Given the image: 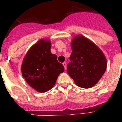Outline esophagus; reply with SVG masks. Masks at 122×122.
<instances>
[{
	"instance_id": "esophagus-1",
	"label": "esophagus",
	"mask_w": 122,
	"mask_h": 122,
	"mask_svg": "<svg viewBox=\"0 0 122 122\" xmlns=\"http://www.w3.org/2000/svg\"><path fill=\"white\" fill-rule=\"evenodd\" d=\"M63 66H64V67H65V70H66V65H67L66 63H65V62H64V63H63Z\"/></svg>"
}]
</instances>
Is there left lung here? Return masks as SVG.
<instances>
[{"label": "left lung", "mask_w": 122, "mask_h": 122, "mask_svg": "<svg viewBox=\"0 0 122 122\" xmlns=\"http://www.w3.org/2000/svg\"><path fill=\"white\" fill-rule=\"evenodd\" d=\"M71 45L72 52L67 72L78 87H92L106 70L105 56L94 42L82 35L74 37Z\"/></svg>", "instance_id": "8db88e82"}]
</instances>
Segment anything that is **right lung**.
Returning <instances> with one entry per match:
<instances>
[{"mask_svg":"<svg viewBox=\"0 0 122 122\" xmlns=\"http://www.w3.org/2000/svg\"><path fill=\"white\" fill-rule=\"evenodd\" d=\"M50 40L41 39L30 47L21 65L22 75L28 84L39 92H46L54 86L65 68L51 52Z\"/></svg>","mask_w":122,"mask_h":122,"instance_id":"obj_1","label":"right lung"}]
</instances>
